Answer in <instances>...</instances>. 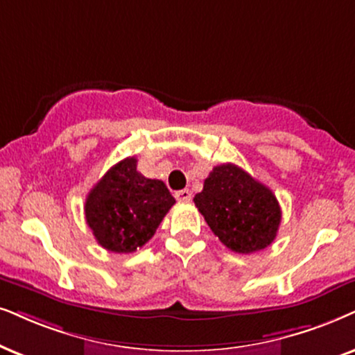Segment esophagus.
<instances>
[{"label": "esophagus", "mask_w": 355, "mask_h": 355, "mask_svg": "<svg viewBox=\"0 0 355 355\" xmlns=\"http://www.w3.org/2000/svg\"><path fill=\"white\" fill-rule=\"evenodd\" d=\"M175 198L178 201H190L191 200V191L190 190H180V191H175Z\"/></svg>", "instance_id": "1"}]
</instances>
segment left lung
<instances>
[{
	"label": "left lung",
	"instance_id": "left-lung-1",
	"mask_svg": "<svg viewBox=\"0 0 355 355\" xmlns=\"http://www.w3.org/2000/svg\"><path fill=\"white\" fill-rule=\"evenodd\" d=\"M193 201L214 236L232 252L252 254L268 248L282 221L270 188L234 164L214 167Z\"/></svg>",
	"mask_w": 355,
	"mask_h": 355
}]
</instances>
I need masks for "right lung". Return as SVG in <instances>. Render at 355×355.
<instances>
[{
    "label": "right lung",
    "mask_w": 355,
    "mask_h": 355,
    "mask_svg": "<svg viewBox=\"0 0 355 355\" xmlns=\"http://www.w3.org/2000/svg\"><path fill=\"white\" fill-rule=\"evenodd\" d=\"M173 205L165 183L139 173L137 159L128 157L107 170L88 193L85 218L101 248L129 254L152 239Z\"/></svg>",
    "instance_id": "obj_1"
}]
</instances>
